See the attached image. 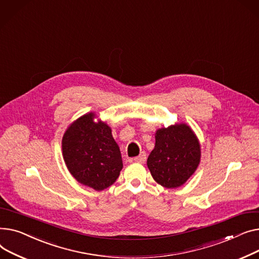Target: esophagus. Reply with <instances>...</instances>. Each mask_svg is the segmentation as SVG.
<instances>
[{
    "label": "esophagus",
    "instance_id": "esophagus-1",
    "mask_svg": "<svg viewBox=\"0 0 259 259\" xmlns=\"http://www.w3.org/2000/svg\"><path fill=\"white\" fill-rule=\"evenodd\" d=\"M136 162H139V163H144L145 162V160H146V154L144 153V151H142V153L138 156V157H136L135 159H134Z\"/></svg>",
    "mask_w": 259,
    "mask_h": 259
}]
</instances>
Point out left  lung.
Segmentation results:
<instances>
[{"mask_svg": "<svg viewBox=\"0 0 259 259\" xmlns=\"http://www.w3.org/2000/svg\"><path fill=\"white\" fill-rule=\"evenodd\" d=\"M147 167L158 184L178 188L194 174L201 161V145L185 123L159 128Z\"/></svg>", "mask_w": 259, "mask_h": 259, "instance_id": "8db88e82", "label": "left lung"}]
</instances>
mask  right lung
<instances>
[{
  "label": "right lung",
  "instance_id": "right-lung-1",
  "mask_svg": "<svg viewBox=\"0 0 259 259\" xmlns=\"http://www.w3.org/2000/svg\"><path fill=\"white\" fill-rule=\"evenodd\" d=\"M94 113H88L67 128L62 146L65 163L80 184L101 191L110 187L122 169L120 149L111 127L95 122Z\"/></svg>",
  "mask_w": 259,
  "mask_h": 259
}]
</instances>
